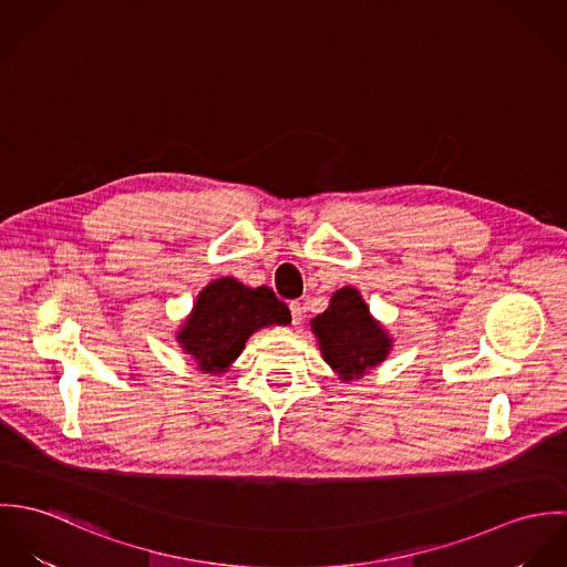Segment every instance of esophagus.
Wrapping results in <instances>:
<instances>
[{
	"label": "esophagus",
	"instance_id": "1",
	"mask_svg": "<svg viewBox=\"0 0 567 567\" xmlns=\"http://www.w3.org/2000/svg\"><path fill=\"white\" fill-rule=\"evenodd\" d=\"M290 315H292V323L299 324L301 317H303V306H301V301H290Z\"/></svg>",
	"mask_w": 567,
	"mask_h": 567
}]
</instances>
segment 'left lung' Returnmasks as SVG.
<instances>
[{
    "instance_id": "8db88e82",
    "label": "left lung",
    "mask_w": 567,
    "mask_h": 567,
    "mask_svg": "<svg viewBox=\"0 0 567 567\" xmlns=\"http://www.w3.org/2000/svg\"><path fill=\"white\" fill-rule=\"evenodd\" d=\"M319 338L324 362L344 380H358L367 369L380 364L391 338L369 315L367 303L353 288L338 290L323 315L310 321Z\"/></svg>"
}]
</instances>
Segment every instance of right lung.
<instances>
[{"label": "right lung", "mask_w": 567, "mask_h": 567, "mask_svg": "<svg viewBox=\"0 0 567 567\" xmlns=\"http://www.w3.org/2000/svg\"><path fill=\"white\" fill-rule=\"evenodd\" d=\"M290 323V310L266 286L246 288L225 277L212 281L196 299L178 342L200 371L225 373L243 353L246 338L266 324Z\"/></svg>", "instance_id": "1"}]
</instances>
